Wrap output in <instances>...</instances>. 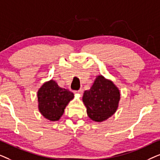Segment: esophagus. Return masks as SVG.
<instances>
[{
  "mask_svg": "<svg viewBox=\"0 0 160 160\" xmlns=\"http://www.w3.org/2000/svg\"><path fill=\"white\" fill-rule=\"evenodd\" d=\"M83 92H84V89H78V91H76L75 92H76V93H78V94H82Z\"/></svg>",
  "mask_w": 160,
  "mask_h": 160,
  "instance_id": "34e87169",
  "label": "esophagus"
}]
</instances>
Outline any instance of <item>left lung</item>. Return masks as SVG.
Wrapping results in <instances>:
<instances>
[{"mask_svg": "<svg viewBox=\"0 0 160 160\" xmlns=\"http://www.w3.org/2000/svg\"><path fill=\"white\" fill-rule=\"evenodd\" d=\"M82 100L89 117L93 121L100 122L116 112L120 92L111 81L98 76L90 89L84 92Z\"/></svg>", "mask_w": 160, "mask_h": 160, "instance_id": "left-lung-1", "label": "left lung"}]
</instances>
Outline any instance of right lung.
<instances>
[{"label":"right lung","instance_id":"obj_1","mask_svg":"<svg viewBox=\"0 0 160 160\" xmlns=\"http://www.w3.org/2000/svg\"><path fill=\"white\" fill-rule=\"evenodd\" d=\"M74 95L68 89L61 88L54 80L45 82L38 91V109L50 121H58Z\"/></svg>","mask_w":160,"mask_h":160}]
</instances>
